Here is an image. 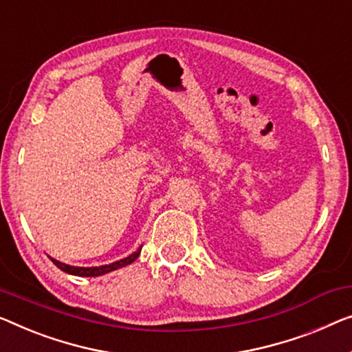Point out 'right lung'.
Instances as JSON below:
<instances>
[{
	"label": "right lung",
	"mask_w": 352,
	"mask_h": 352,
	"mask_svg": "<svg viewBox=\"0 0 352 352\" xmlns=\"http://www.w3.org/2000/svg\"><path fill=\"white\" fill-rule=\"evenodd\" d=\"M140 250H142V246H139V248L135 250L133 254H129L128 258H123V259H120V261L112 262V264L99 265V267H74V265H69V264H63V262L56 261L54 258H50V256H49V258H50V261L54 262L56 267H58L60 270L66 272V274H69V275H76V276H101V275L109 274V272H113V270H117V269H122V267L133 264V262L139 258Z\"/></svg>",
	"instance_id": "add662e5"
}]
</instances>
